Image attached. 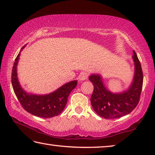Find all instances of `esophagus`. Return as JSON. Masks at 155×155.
I'll use <instances>...</instances> for the list:
<instances>
[{"label":"esophagus","instance_id":"esophagus-1","mask_svg":"<svg viewBox=\"0 0 155 155\" xmlns=\"http://www.w3.org/2000/svg\"><path fill=\"white\" fill-rule=\"evenodd\" d=\"M88 78V73L86 72H81L79 75V79L80 81H84L86 80Z\"/></svg>","mask_w":155,"mask_h":155}]
</instances>
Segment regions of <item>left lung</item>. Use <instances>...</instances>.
I'll use <instances>...</instances> for the list:
<instances>
[{"label":"left lung","mask_w":155,"mask_h":155,"mask_svg":"<svg viewBox=\"0 0 155 155\" xmlns=\"http://www.w3.org/2000/svg\"><path fill=\"white\" fill-rule=\"evenodd\" d=\"M135 62L134 80L127 91L113 94L104 87L100 75L89 77L94 85L91 103L95 112L106 119L119 118L134 110L139 103L143 86V72L137 54L133 51Z\"/></svg>","instance_id":"left-lung-1"}]
</instances>
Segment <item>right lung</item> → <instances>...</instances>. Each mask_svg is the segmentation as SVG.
<instances>
[{
  "instance_id": "obj_1",
  "label": "right lung",
  "mask_w": 155,
  "mask_h": 155,
  "mask_svg": "<svg viewBox=\"0 0 155 155\" xmlns=\"http://www.w3.org/2000/svg\"><path fill=\"white\" fill-rule=\"evenodd\" d=\"M21 51L15 59L12 72L13 89L18 101L25 111L35 116L44 118L57 116L64 109L68 96L77 85V81H74L65 84L55 91L48 95L38 96L27 94L20 87L17 78L16 68Z\"/></svg>"
}]
</instances>
